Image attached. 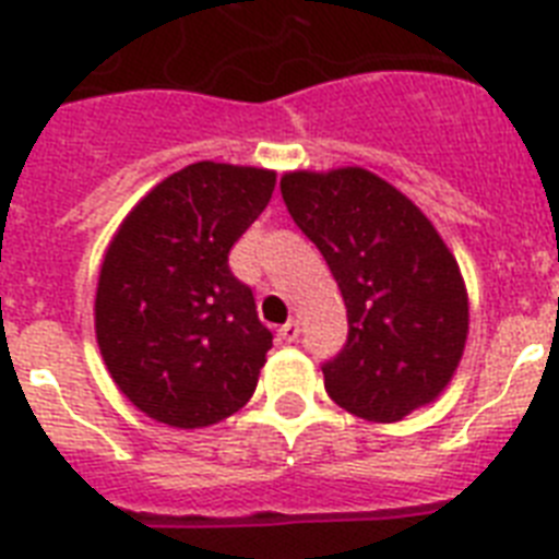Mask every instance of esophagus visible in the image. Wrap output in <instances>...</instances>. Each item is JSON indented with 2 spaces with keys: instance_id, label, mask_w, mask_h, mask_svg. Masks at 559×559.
Here are the masks:
<instances>
[{
  "instance_id": "34e87169",
  "label": "esophagus",
  "mask_w": 559,
  "mask_h": 559,
  "mask_svg": "<svg viewBox=\"0 0 559 559\" xmlns=\"http://www.w3.org/2000/svg\"><path fill=\"white\" fill-rule=\"evenodd\" d=\"M280 340H285V343H297L299 340V322L297 320H288L280 329Z\"/></svg>"
}]
</instances>
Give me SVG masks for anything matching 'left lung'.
<instances>
[{
    "instance_id": "1",
    "label": "left lung",
    "mask_w": 559,
    "mask_h": 559,
    "mask_svg": "<svg viewBox=\"0 0 559 559\" xmlns=\"http://www.w3.org/2000/svg\"><path fill=\"white\" fill-rule=\"evenodd\" d=\"M280 188L348 311V343L322 366L331 400L368 423L435 403L463 359L468 290L431 219L359 165L288 170Z\"/></svg>"
}]
</instances>
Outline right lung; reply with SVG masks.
Wrapping results in <instances>:
<instances>
[{"label": "right lung", "mask_w": 559, "mask_h": 559, "mask_svg": "<svg viewBox=\"0 0 559 559\" xmlns=\"http://www.w3.org/2000/svg\"><path fill=\"white\" fill-rule=\"evenodd\" d=\"M276 170L193 163L128 211L105 248L94 299L110 380L145 417L207 428L251 400L271 331L228 253L265 211Z\"/></svg>", "instance_id": "right-lung-1"}]
</instances>
